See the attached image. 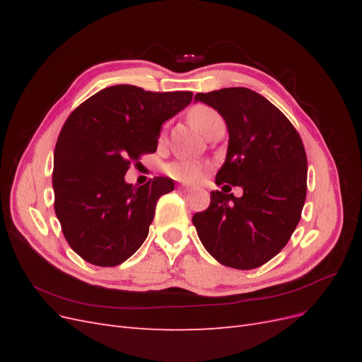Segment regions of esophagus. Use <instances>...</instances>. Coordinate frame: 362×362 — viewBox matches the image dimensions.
<instances>
[{
	"instance_id": "34e87169",
	"label": "esophagus",
	"mask_w": 362,
	"mask_h": 362,
	"mask_svg": "<svg viewBox=\"0 0 362 362\" xmlns=\"http://www.w3.org/2000/svg\"><path fill=\"white\" fill-rule=\"evenodd\" d=\"M177 189H178L180 192H182V193H189V192H192V189H190V187H187V185H177Z\"/></svg>"
}]
</instances>
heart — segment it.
Segmentation results:
<instances>
[{"label":"heart","mask_w":362,"mask_h":362,"mask_svg":"<svg viewBox=\"0 0 362 362\" xmlns=\"http://www.w3.org/2000/svg\"><path fill=\"white\" fill-rule=\"evenodd\" d=\"M190 124L199 131V133H205V131L210 128L216 122H222V116L218 115L214 108L206 107V105H196L193 107L189 113ZM202 164L193 160H175L164 166V172H166L168 177H170L175 181L180 182H196L199 181L202 177Z\"/></svg>","instance_id":"obj_1"}]
</instances>
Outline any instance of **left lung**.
<instances>
[{
	"instance_id": "8db88e82",
	"label": "left lung",
	"mask_w": 362,
	"mask_h": 362,
	"mask_svg": "<svg viewBox=\"0 0 362 362\" xmlns=\"http://www.w3.org/2000/svg\"><path fill=\"white\" fill-rule=\"evenodd\" d=\"M194 100L225 119L228 152L216 184L229 185L211 192L210 206L192 222L221 264L257 269L279 254L300 221L308 173L302 139L279 108L246 87L198 93ZM231 185L244 189L242 199L227 194Z\"/></svg>"
}]
</instances>
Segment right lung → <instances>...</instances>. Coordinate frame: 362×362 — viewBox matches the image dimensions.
<instances>
[{
    "label": "right lung",
    "mask_w": 362,
    "mask_h": 362,
    "mask_svg": "<svg viewBox=\"0 0 362 362\" xmlns=\"http://www.w3.org/2000/svg\"><path fill=\"white\" fill-rule=\"evenodd\" d=\"M192 92L105 87L64 122L54 149V210L69 246L84 261L113 267L145 242L160 196L173 181L125 182L129 164L157 151L161 125L192 103Z\"/></svg>",
    "instance_id": "add662e5"
}]
</instances>
